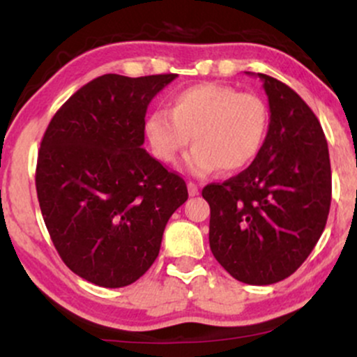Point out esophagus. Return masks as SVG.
<instances>
[{
	"mask_svg": "<svg viewBox=\"0 0 357 357\" xmlns=\"http://www.w3.org/2000/svg\"><path fill=\"white\" fill-rule=\"evenodd\" d=\"M188 192H190V196H198L199 195L198 186H196L195 183H188Z\"/></svg>",
	"mask_w": 357,
	"mask_h": 357,
	"instance_id": "1",
	"label": "esophagus"
}]
</instances>
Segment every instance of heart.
<instances>
[{
	"instance_id": "b5f03b06",
	"label": "heart",
	"mask_w": 357,
	"mask_h": 357,
	"mask_svg": "<svg viewBox=\"0 0 357 357\" xmlns=\"http://www.w3.org/2000/svg\"><path fill=\"white\" fill-rule=\"evenodd\" d=\"M268 124V105L258 93L203 82L176 92L169 112L153 110L144 132L162 162H174L192 137L195 147L184 165L190 173L203 176L218 167L235 173L248 166L264 147Z\"/></svg>"
}]
</instances>
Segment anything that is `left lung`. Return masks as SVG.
Instances as JSON below:
<instances>
[{
	"mask_svg": "<svg viewBox=\"0 0 357 357\" xmlns=\"http://www.w3.org/2000/svg\"><path fill=\"white\" fill-rule=\"evenodd\" d=\"M268 96L264 147L240 174L203 188L210 248L236 280L270 285L292 275L326 228L333 196L321 122L284 82L258 73Z\"/></svg>",
	"mask_w": 357,
	"mask_h": 357,
	"instance_id": "1",
	"label": "left lung"
}]
</instances>
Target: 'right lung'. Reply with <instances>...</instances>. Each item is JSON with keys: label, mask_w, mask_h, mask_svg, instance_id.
Here are the masks:
<instances>
[{"label": "right lung", "mask_w": 357, "mask_h": 357, "mask_svg": "<svg viewBox=\"0 0 357 357\" xmlns=\"http://www.w3.org/2000/svg\"><path fill=\"white\" fill-rule=\"evenodd\" d=\"M176 77H97L43 134L35 183L45 225L65 265L99 287L144 275L188 199L181 176L142 149L147 105Z\"/></svg>", "instance_id": "add662e5"}]
</instances>
